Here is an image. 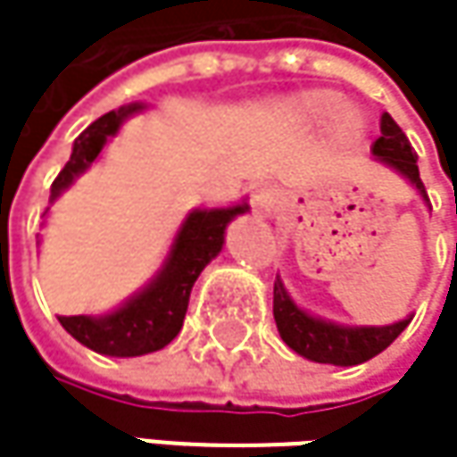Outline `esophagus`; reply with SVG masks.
<instances>
[{"label":"esophagus","mask_w":457,"mask_h":457,"mask_svg":"<svg viewBox=\"0 0 457 457\" xmlns=\"http://www.w3.org/2000/svg\"><path fill=\"white\" fill-rule=\"evenodd\" d=\"M275 204H278V193H275V187L262 185V187H256V190H253V209H256L259 214L270 212Z\"/></svg>","instance_id":"obj_1"}]
</instances>
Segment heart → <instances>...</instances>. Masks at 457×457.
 Listing matches in <instances>:
<instances>
[{
    "mask_svg": "<svg viewBox=\"0 0 457 457\" xmlns=\"http://www.w3.org/2000/svg\"><path fill=\"white\" fill-rule=\"evenodd\" d=\"M291 111L296 119L310 121V124H325V121L338 119L336 121V137L346 145L357 142L362 137V129H365L362 119L354 111H346L341 117L337 116L344 111V97L333 89H307V92L296 95L291 100Z\"/></svg>",
    "mask_w": 457,
    "mask_h": 457,
    "instance_id": "obj_1",
    "label": "heart"
}]
</instances>
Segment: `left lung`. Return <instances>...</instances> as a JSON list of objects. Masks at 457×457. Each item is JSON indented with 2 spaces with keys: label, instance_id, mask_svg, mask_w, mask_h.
Wrapping results in <instances>:
<instances>
[{
  "label": "left lung",
  "instance_id": "obj_1",
  "mask_svg": "<svg viewBox=\"0 0 457 457\" xmlns=\"http://www.w3.org/2000/svg\"><path fill=\"white\" fill-rule=\"evenodd\" d=\"M370 153L378 163H384V166L395 169L400 177H405L415 187V193L420 195V201L428 206V195H426V187L418 174V155L412 153L405 132L397 127V121L389 113L381 116V137L373 142ZM272 315L278 322L280 338L296 354H302L312 362L341 365V368L360 365V362H368L370 357L381 354L412 320L411 315V318H403L397 322H389V325H344V322L318 318V315L302 310L291 299L280 275L275 280Z\"/></svg>",
  "mask_w": 457,
  "mask_h": 457
}]
</instances>
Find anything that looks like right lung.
I'll list each match as a JSON object with an SVG mask.
<instances>
[{
  "label": "right lung",
  "mask_w": 457,
  "mask_h": 457,
  "mask_svg": "<svg viewBox=\"0 0 457 457\" xmlns=\"http://www.w3.org/2000/svg\"><path fill=\"white\" fill-rule=\"evenodd\" d=\"M145 108V103H129L119 111H111L73 139L71 158L49 187V204H54L103 155V147L119 135L124 121L142 113ZM245 212V198L220 209H193L177 229L161 270L137 294L105 315H60V325L79 344L108 357H139L163 349L185 322L190 291L198 275L212 259L220 256L225 245V229Z\"/></svg>",
  "instance_id": "obj_1"
}]
</instances>
